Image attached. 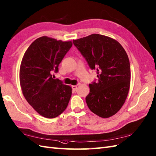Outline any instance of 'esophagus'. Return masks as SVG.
Listing matches in <instances>:
<instances>
[{
  "label": "esophagus",
  "instance_id": "1",
  "mask_svg": "<svg viewBox=\"0 0 156 156\" xmlns=\"http://www.w3.org/2000/svg\"><path fill=\"white\" fill-rule=\"evenodd\" d=\"M77 88H78V86L77 85L72 86V90H74V91H76V89H77Z\"/></svg>",
  "mask_w": 156,
  "mask_h": 156
}]
</instances>
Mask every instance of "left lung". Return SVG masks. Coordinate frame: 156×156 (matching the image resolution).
Wrapping results in <instances>:
<instances>
[{
  "label": "left lung",
  "instance_id": "left-lung-1",
  "mask_svg": "<svg viewBox=\"0 0 156 156\" xmlns=\"http://www.w3.org/2000/svg\"><path fill=\"white\" fill-rule=\"evenodd\" d=\"M89 67L96 70L98 80L90 84L86 102L93 113L109 118L120 110L130 85V64L127 53L115 40L93 34L74 40Z\"/></svg>",
  "mask_w": 156,
  "mask_h": 156
}]
</instances>
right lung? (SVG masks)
<instances>
[{
	"mask_svg": "<svg viewBox=\"0 0 156 156\" xmlns=\"http://www.w3.org/2000/svg\"><path fill=\"white\" fill-rule=\"evenodd\" d=\"M72 46L47 37H40L29 46L20 67L22 91L28 104L46 118L58 116L66 110L72 95V88L58 79L52 72L58 66Z\"/></svg>",
	"mask_w": 156,
	"mask_h": 156,
	"instance_id": "1",
	"label": "right lung"
}]
</instances>
